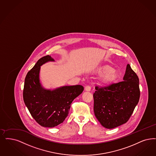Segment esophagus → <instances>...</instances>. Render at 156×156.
Segmentation results:
<instances>
[{
  "mask_svg": "<svg viewBox=\"0 0 156 156\" xmlns=\"http://www.w3.org/2000/svg\"><path fill=\"white\" fill-rule=\"evenodd\" d=\"M85 90L86 91H90L91 87H90V86H89V85H87V86H86L85 87Z\"/></svg>",
  "mask_w": 156,
  "mask_h": 156,
  "instance_id": "1",
  "label": "esophagus"
}]
</instances>
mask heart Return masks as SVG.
<instances>
[{
	"instance_id": "heart-1",
	"label": "heart",
	"mask_w": 156,
	"mask_h": 156,
	"mask_svg": "<svg viewBox=\"0 0 156 156\" xmlns=\"http://www.w3.org/2000/svg\"><path fill=\"white\" fill-rule=\"evenodd\" d=\"M97 73L101 74V82L105 84H108L116 81L119 77L117 71L110 65H103L97 69Z\"/></svg>"
}]
</instances>
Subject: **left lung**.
<instances>
[{
    "label": "left lung",
    "instance_id": "left-lung-1",
    "mask_svg": "<svg viewBox=\"0 0 156 156\" xmlns=\"http://www.w3.org/2000/svg\"><path fill=\"white\" fill-rule=\"evenodd\" d=\"M124 81L95 87L94 113L103 126L112 129L126 123L140 98L139 80L128 64Z\"/></svg>",
    "mask_w": 156,
    "mask_h": 156
}]
</instances>
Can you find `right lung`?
<instances>
[{"instance_id":"obj_1","label":"right lung","mask_w":156,"mask_h":156,"mask_svg":"<svg viewBox=\"0 0 156 156\" xmlns=\"http://www.w3.org/2000/svg\"><path fill=\"white\" fill-rule=\"evenodd\" d=\"M54 61L50 56L41 58L28 72L25 78L23 99L32 117L40 125L53 128L63 122L68 116L71 104L83 90L82 85L64 86L50 90L41 86V66Z\"/></svg>"}]
</instances>
